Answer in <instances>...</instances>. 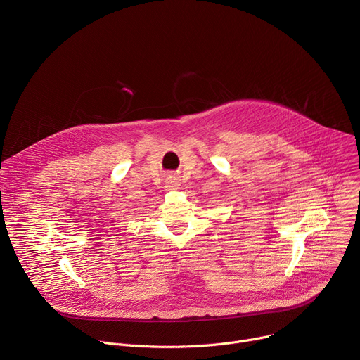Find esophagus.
<instances>
[{
  "label": "esophagus",
  "mask_w": 360,
  "mask_h": 360,
  "mask_svg": "<svg viewBox=\"0 0 360 360\" xmlns=\"http://www.w3.org/2000/svg\"><path fill=\"white\" fill-rule=\"evenodd\" d=\"M179 181H178V178H175V176H169V179H167V188L168 189H178L179 188Z\"/></svg>",
  "instance_id": "esophagus-1"
}]
</instances>
